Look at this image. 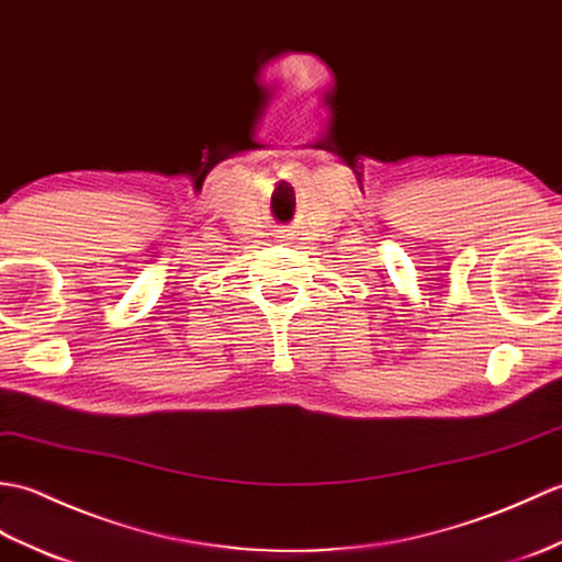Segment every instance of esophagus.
<instances>
[{
	"mask_svg": "<svg viewBox=\"0 0 562 562\" xmlns=\"http://www.w3.org/2000/svg\"><path fill=\"white\" fill-rule=\"evenodd\" d=\"M279 238H283V240H291V238H293V231H289V228H285V231H279Z\"/></svg>",
	"mask_w": 562,
	"mask_h": 562,
	"instance_id": "34e87169",
	"label": "esophagus"
}]
</instances>
